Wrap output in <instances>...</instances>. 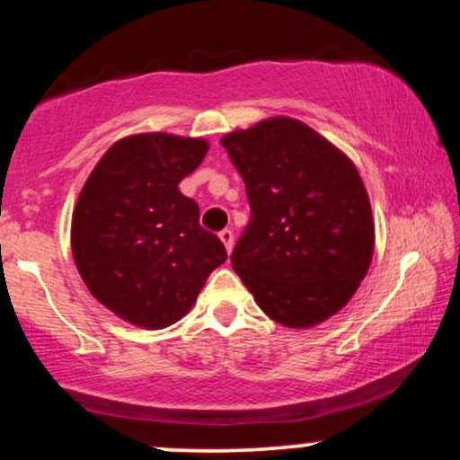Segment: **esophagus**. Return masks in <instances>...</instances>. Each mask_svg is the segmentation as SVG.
I'll list each match as a JSON object with an SVG mask.
<instances>
[{"label": "esophagus", "instance_id": "obj_1", "mask_svg": "<svg viewBox=\"0 0 460 460\" xmlns=\"http://www.w3.org/2000/svg\"><path fill=\"white\" fill-rule=\"evenodd\" d=\"M218 237H220V240H223L226 252H231V248H234V231H231V229H223V231H220V234H218Z\"/></svg>", "mask_w": 460, "mask_h": 460}]
</instances>
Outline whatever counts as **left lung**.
Here are the masks:
<instances>
[{"label":"left lung","mask_w":460,"mask_h":460,"mask_svg":"<svg viewBox=\"0 0 460 460\" xmlns=\"http://www.w3.org/2000/svg\"><path fill=\"white\" fill-rule=\"evenodd\" d=\"M251 220L231 252L266 315L307 329L337 314L366 277L372 209L355 164L294 119L225 136Z\"/></svg>","instance_id":"left-lung-1"}]
</instances>
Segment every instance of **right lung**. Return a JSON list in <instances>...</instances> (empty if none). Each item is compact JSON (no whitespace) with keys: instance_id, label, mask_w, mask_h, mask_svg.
Segmentation results:
<instances>
[{"instance_id":"add662e5","label":"right lung","mask_w":460,"mask_h":460,"mask_svg":"<svg viewBox=\"0 0 460 460\" xmlns=\"http://www.w3.org/2000/svg\"><path fill=\"white\" fill-rule=\"evenodd\" d=\"M208 149L171 134L129 136L110 146L79 194L71 225L77 270L93 296L131 324L177 322L226 260L218 235L199 225L197 200L177 188Z\"/></svg>"}]
</instances>
